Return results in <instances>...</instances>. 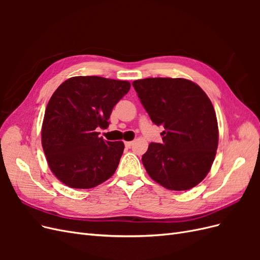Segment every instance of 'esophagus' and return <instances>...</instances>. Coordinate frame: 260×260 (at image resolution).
Instances as JSON below:
<instances>
[{
    "instance_id": "1",
    "label": "esophagus",
    "mask_w": 260,
    "mask_h": 260,
    "mask_svg": "<svg viewBox=\"0 0 260 260\" xmlns=\"http://www.w3.org/2000/svg\"><path fill=\"white\" fill-rule=\"evenodd\" d=\"M124 145H125V147H127V148H130L133 145V142H131V141H130V142H125Z\"/></svg>"
}]
</instances>
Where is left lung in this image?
Instances as JSON below:
<instances>
[{
	"mask_svg": "<svg viewBox=\"0 0 260 260\" xmlns=\"http://www.w3.org/2000/svg\"><path fill=\"white\" fill-rule=\"evenodd\" d=\"M149 118L162 125V143L142 156L148 176L172 191L198 185L209 172L218 147V122L210 100L183 78H146L132 82Z\"/></svg>",
	"mask_w": 260,
	"mask_h": 260,
	"instance_id": "left-lung-1",
	"label": "left lung"
}]
</instances>
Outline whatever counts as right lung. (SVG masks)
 I'll return each mask as SVG.
<instances>
[{
	"instance_id": "add662e5",
	"label": "right lung",
	"mask_w": 260,
	"mask_h": 260,
	"mask_svg": "<svg viewBox=\"0 0 260 260\" xmlns=\"http://www.w3.org/2000/svg\"><path fill=\"white\" fill-rule=\"evenodd\" d=\"M130 82L98 76H78L62 82L45 109L41 140L49 167L73 188H91L116 171L124 144L100 138L114 106Z\"/></svg>"
}]
</instances>
